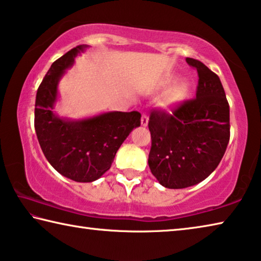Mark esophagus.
Masks as SVG:
<instances>
[{"label":"esophagus","instance_id":"34e87169","mask_svg":"<svg viewBox=\"0 0 261 261\" xmlns=\"http://www.w3.org/2000/svg\"><path fill=\"white\" fill-rule=\"evenodd\" d=\"M148 122H149V117L146 113H143L142 117H141V125H142L143 127H147Z\"/></svg>","mask_w":261,"mask_h":261}]
</instances>
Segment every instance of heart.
I'll use <instances>...</instances> for the list:
<instances>
[{
  "instance_id": "heart-1",
  "label": "heart",
  "mask_w": 261,
  "mask_h": 261,
  "mask_svg": "<svg viewBox=\"0 0 261 261\" xmlns=\"http://www.w3.org/2000/svg\"><path fill=\"white\" fill-rule=\"evenodd\" d=\"M178 77L176 75L166 76L163 81V88L168 89L171 85L173 87L166 91L164 96V106L166 109H176L179 105H181L186 98L189 97L191 92V84L185 80L177 81Z\"/></svg>"
}]
</instances>
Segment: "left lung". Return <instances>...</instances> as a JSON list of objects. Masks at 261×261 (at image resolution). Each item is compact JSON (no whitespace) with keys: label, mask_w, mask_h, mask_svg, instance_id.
<instances>
[{"label":"left lung","mask_w":261,"mask_h":261,"mask_svg":"<svg viewBox=\"0 0 261 261\" xmlns=\"http://www.w3.org/2000/svg\"><path fill=\"white\" fill-rule=\"evenodd\" d=\"M199 75L196 98L172 114L152 112L148 164L166 189H186L204 180L223 157L230 139L229 104L220 77L198 60L186 58Z\"/></svg>","instance_id":"8db88e82"}]
</instances>
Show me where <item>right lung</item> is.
Masks as SVG:
<instances>
[{"label":"right lung","mask_w":261,"mask_h":261,"mask_svg":"<svg viewBox=\"0 0 261 261\" xmlns=\"http://www.w3.org/2000/svg\"><path fill=\"white\" fill-rule=\"evenodd\" d=\"M88 47L80 45L53 62L38 88L34 109V128L46 160L60 174L77 182L99 179L111 168L123 141L141 125L136 111H109L83 119L57 113L60 80Z\"/></svg>","instance_id":"1"}]
</instances>
